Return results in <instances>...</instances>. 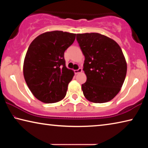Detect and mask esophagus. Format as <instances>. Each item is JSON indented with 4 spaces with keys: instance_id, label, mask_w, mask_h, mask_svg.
<instances>
[{
    "instance_id": "1",
    "label": "esophagus",
    "mask_w": 148,
    "mask_h": 148,
    "mask_svg": "<svg viewBox=\"0 0 148 148\" xmlns=\"http://www.w3.org/2000/svg\"><path fill=\"white\" fill-rule=\"evenodd\" d=\"M82 72V69L81 68H79L77 70H75L74 73L76 74H77L80 73V72Z\"/></svg>"
}]
</instances>
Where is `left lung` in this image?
Here are the masks:
<instances>
[{"instance_id": "obj_1", "label": "left lung", "mask_w": 148, "mask_h": 148, "mask_svg": "<svg viewBox=\"0 0 148 148\" xmlns=\"http://www.w3.org/2000/svg\"><path fill=\"white\" fill-rule=\"evenodd\" d=\"M85 56L83 71L87 76L82 85L88 101L104 103L121 90L127 74V62L121 47L114 40L96 32L77 34Z\"/></svg>"}]
</instances>
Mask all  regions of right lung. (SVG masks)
Returning a JSON list of instances; mask_svg holds the SVG:
<instances>
[{
    "mask_svg": "<svg viewBox=\"0 0 148 148\" xmlns=\"http://www.w3.org/2000/svg\"><path fill=\"white\" fill-rule=\"evenodd\" d=\"M76 34L55 31L39 35L31 42L23 64V75L32 93L44 103L59 102L66 96L73 71L65 65L64 53Z\"/></svg>",
    "mask_w": 148,
    "mask_h": 148,
    "instance_id": "obj_1",
    "label": "right lung"
}]
</instances>
